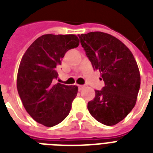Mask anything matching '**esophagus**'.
<instances>
[{"label": "esophagus", "instance_id": "1", "mask_svg": "<svg viewBox=\"0 0 153 153\" xmlns=\"http://www.w3.org/2000/svg\"><path fill=\"white\" fill-rule=\"evenodd\" d=\"M78 87H79V91H82V90L85 87V86H83V85H79Z\"/></svg>", "mask_w": 153, "mask_h": 153}]
</instances>
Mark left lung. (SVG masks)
I'll return each instance as SVG.
<instances>
[{"mask_svg": "<svg viewBox=\"0 0 153 153\" xmlns=\"http://www.w3.org/2000/svg\"><path fill=\"white\" fill-rule=\"evenodd\" d=\"M82 47L105 82L102 91L88 102L90 114L105 126L122 121L135 105L140 75L133 55L116 37L105 32L79 35Z\"/></svg>", "mask_w": 153, "mask_h": 153, "instance_id": "8db88e82", "label": "left lung"}]
</instances>
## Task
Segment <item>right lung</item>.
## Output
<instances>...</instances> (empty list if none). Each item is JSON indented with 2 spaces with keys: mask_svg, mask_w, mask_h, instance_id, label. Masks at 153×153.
<instances>
[{
  "mask_svg": "<svg viewBox=\"0 0 153 153\" xmlns=\"http://www.w3.org/2000/svg\"><path fill=\"white\" fill-rule=\"evenodd\" d=\"M79 44L75 35H44L30 45L20 61L18 94L28 114L44 126H56L71 111L78 86L55 84L54 79L66 52Z\"/></svg>",
  "mask_w": 153,
  "mask_h": 153,
  "instance_id": "right-lung-1",
  "label": "right lung"
}]
</instances>
